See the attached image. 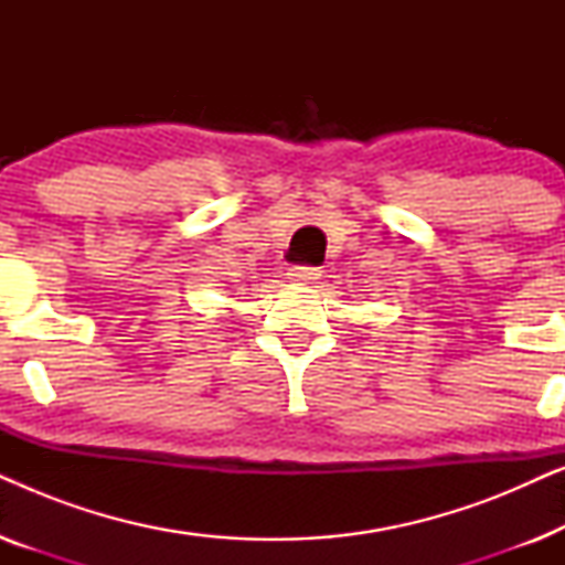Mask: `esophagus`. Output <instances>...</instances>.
Segmentation results:
<instances>
[{"label": "esophagus", "instance_id": "34e87169", "mask_svg": "<svg viewBox=\"0 0 565 565\" xmlns=\"http://www.w3.org/2000/svg\"><path fill=\"white\" fill-rule=\"evenodd\" d=\"M288 277H290V282H296V285H313L316 280H321V269L319 267H292Z\"/></svg>", "mask_w": 565, "mask_h": 565}]
</instances>
